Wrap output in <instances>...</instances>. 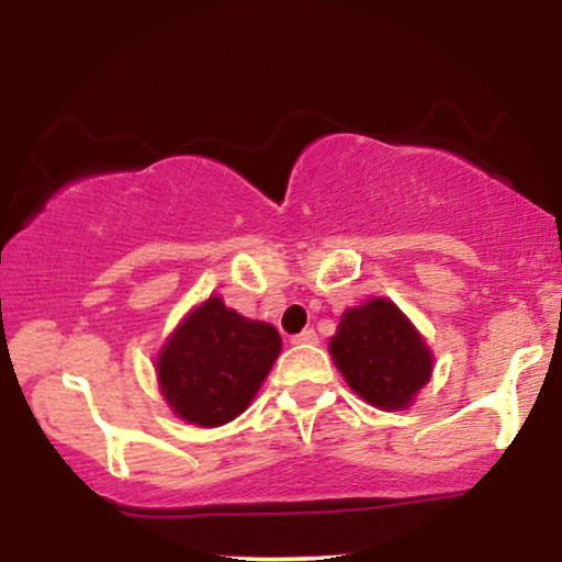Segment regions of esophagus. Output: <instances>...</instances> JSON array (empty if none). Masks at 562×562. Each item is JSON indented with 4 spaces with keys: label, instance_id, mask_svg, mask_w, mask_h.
Segmentation results:
<instances>
[{
    "label": "esophagus",
    "instance_id": "obj_1",
    "mask_svg": "<svg viewBox=\"0 0 562 562\" xmlns=\"http://www.w3.org/2000/svg\"><path fill=\"white\" fill-rule=\"evenodd\" d=\"M290 340H293V344H295V346H314V344H319L317 333H314V330H312V327H306V330H303V333H299V335H293V338H290Z\"/></svg>",
    "mask_w": 562,
    "mask_h": 562
}]
</instances>
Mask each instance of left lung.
<instances>
[{
	"mask_svg": "<svg viewBox=\"0 0 562 562\" xmlns=\"http://www.w3.org/2000/svg\"><path fill=\"white\" fill-rule=\"evenodd\" d=\"M330 353L346 383L370 404L402 409L430 378V351L409 319L385 299L348 308Z\"/></svg>",
	"mask_w": 562,
	"mask_h": 562,
	"instance_id": "left-lung-1",
	"label": "left lung"
}]
</instances>
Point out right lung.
<instances>
[{
	"instance_id": "obj_1",
	"label": "right lung",
	"mask_w": 562,
	"mask_h": 562,
	"mask_svg": "<svg viewBox=\"0 0 562 562\" xmlns=\"http://www.w3.org/2000/svg\"><path fill=\"white\" fill-rule=\"evenodd\" d=\"M280 348L272 325L245 319L222 299H209L160 351V391L182 420L203 428L224 425L250 404Z\"/></svg>"
}]
</instances>
